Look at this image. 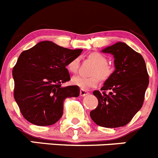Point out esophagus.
Masks as SVG:
<instances>
[{
	"label": "esophagus",
	"instance_id": "esophagus-1",
	"mask_svg": "<svg viewBox=\"0 0 158 158\" xmlns=\"http://www.w3.org/2000/svg\"><path fill=\"white\" fill-rule=\"evenodd\" d=\"M80 94H81V96H85V95H87V94H88V92L87 91H85V90H84V89H81L80 90Z\"/></svg>",
	"mask_w": 158,
	"mask_h": 158
}]
</instances>
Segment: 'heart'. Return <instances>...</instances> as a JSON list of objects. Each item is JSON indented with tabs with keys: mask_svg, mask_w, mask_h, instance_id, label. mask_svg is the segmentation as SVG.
I'll return each mask as SVG.
<instances>
[{
	"mask_svg": "<svg viewBox=\"0 0 158 158\" xmlns=\"http://www.w3.org/2000/svg\"><path fill=\"white\" fill-rule=\"evenodd\" d=\"M88 58L95 64V66L91 70V77L75 76L72 78V83L77 86L80 87L82 89H89L94 88L101 80L106 81L109 79L112 74L113 68L108 64V59L106 56L98 52H91L89 54ZM79 67V59L74 58L68 63L67 68L70 73H76Z\"/></svg>",
	"mask_w": 158,
	"mask_h": 158,
	"instance_id": "b5f03b06",
	"label": "heart"
}]
</instances>
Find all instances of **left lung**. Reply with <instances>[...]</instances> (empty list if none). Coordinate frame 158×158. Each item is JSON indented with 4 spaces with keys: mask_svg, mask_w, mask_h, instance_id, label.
<instances>
[{
    "mask_svg": "<svg viewBox=\"0 0 158 158\" xmlns=\"http://www.w3.org/2000/svg\"><path fill=\"white\" fill-rule=\"evenodd\" d=\"M102 52L113 55L115 69L101 88L102 93L93 92L98 105L91 111L90 116L100 127H124L143 104L149 85L145 61L140 54L122 42L108 46ZM106 90L110 91L108 95Z\"/></svg>",
    "mask_w": 158,
    "mask_h": 158,
    "instance_id": "obj_1",
    "label": "left lung"
}]
</instances>
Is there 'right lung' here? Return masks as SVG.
<instances>
[{
    "label": "right lung",
    "mask_w": 158,
    "mask_h": 158,
    "mask_svg": "<svg viewBox=\"0 0 158 158\" xmlns=\"http://www.w3.org/2000/svg\"><path fill=\"white\" fill-rule=\"evenodd\" d=\"M81 52L42 41L20 54L12 70L14 97L25 119L45 127L62 117L65 98L80 94L77 85L61 86L70 80L66 67Z\"/></svg>",
    "instance_id": "add662e5"
}]
</instances>
